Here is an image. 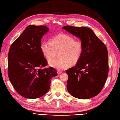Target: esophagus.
<instances>
[{"instance_id": "obj_1", "label": "esophagus", "mask_w": 120, "mask_h": 120, "mask_svg": "<svg viewBox=\"0 0 120 120\" xmlns=\"http://www.w3.org/2000/svg\"><path fill=\"white\" fill-rule=\"evenodd\" d=\"M62 72H63V71H60V70H57V73L58 74H60V73H62Z\"/></svg>"}]
</instances>
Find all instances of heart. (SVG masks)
Masks as SVG:
<instances>
[{
	"instance_id": "heart-1",
	"label": "heart",
	"mask_w": 120,
	"mask_h": 120,
	"mask_svg": "<svg viewBox=\"0 0 120 120\" xmlns=\"http://www.w3.org/2000/svg\"><path fill=\"white\" fill-rule=\"evenodd\" d=\"M40 49L47 60L54 57L56 52L59 58L49 61L51 67L60 70L67 68L70 65L76 64L83 52V45L79 40H75L71 36L60 34L51 39L50 42H44L41 44Z\"/></svg>"
}]
</instances>
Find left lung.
<instances>
[{"mask_svg": "<svg viewBox=\"0 0 120 120\" xmlns=\"http://www.w3.org/2000/svg\"><path fill=\"white\" fill-rule=\"evenodd\" d=\"M79 38L83 52L74 67L66 71L68 76L67 87L74 97L87 99L99 93L108 74L107 49L91 29L65 26L62 28Z\"/></svg>", "mask_w": 120, "mask_h": 120, "instance_id": "8db88e82", "label": "left lung"}]
</instances>
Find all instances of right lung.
I'll return each instance as SVG.
<instances>
[{
    "instance_id": "1",
    "label": "right lung",
    "mask_w": 120,
    "mask_h": 120,
    "mask_svg": "<svg viewBox=\"0 0 120 120\" xmlns=\"http://www.w3.org/2000/svg\"><path fill=\"white\" fill-rule=\"evenodd\" d=\"M49 31L45 26L29 25L11 45L8 55V74L15 90L29 99L43 96L49 89L52 78L57 75L40 49L41 39Z\"/></svg>"
}]
</instances>
